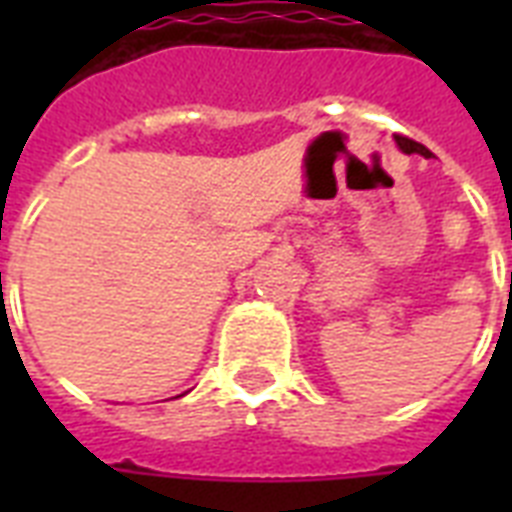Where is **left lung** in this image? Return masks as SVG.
I'll return each instance as SVG.
<instances>
[{
	"mask_svg": "<svg viewBox=\"0 0 512 512\" xmlns=\"http://www.w3.org/2000/svg\"><path fill=\"white\" fill-rule=\"evenodd\" d=\"M396 143H398V148L404 151V154H422V156H425V159H428V156H430L428 148L422 146V143H417V140L406 138V135H396ZM510 284H512V273H510Z\"/></svg>",
	"mask_w": 512,
	"mask_h": 512,
	"instance_id": "1",
	"label": "left lung"
}]
</instances>
